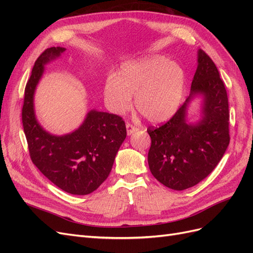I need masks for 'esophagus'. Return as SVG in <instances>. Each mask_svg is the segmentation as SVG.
<instances>
[{
    "label": "esophagus",
    "mask_w": 253,
    "mask_h": 253,
    "mask_svg": "<svg viewBox=\"0 0 253 253\" xmlns=\"http://www.w3.org/2000/svg\"><path fill=\"white\" fill-rule=\"evenodd\" d=\"M126 132H127V135H132V134H134L135 132H137L138 131V127L137 126H133V125H131V124H126Z\"/></svg>",
    "instance_id": "34e87169"
}]
</instances>
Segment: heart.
Returning a JSON list of instances; mask_svg holds the SVG:
<instances>
[{"instance_id":"1","label":"heart","mask_w":253,"mask_h":253,"mask_svg":"<svg viewBox=\"0 0 253 253\" xmlns=\"http://www.w3.org/2000/svg\"><path fill=\"white\" fill-rule=\"evenodd\" d=\"M187 75L182 66L164 56H151L125 63L116 77L104 83L103 94L109 110L117 115L135 106L155 124L169 120L177 112L185 93Z\"/></svg>"}]
</instances>
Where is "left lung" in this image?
Instances as JSON below:
<instances>
[{
    "label": "left lung",
    "instance_id": "left-lung-1",
    "mask_svg": "<svg viewBox=\"0 0 253 253\" xmlns=\"http://www.w3.org/2000/svg\"><path fill=\"white\" fill-rule=\"evenodd\" d=\"M196 97L201 99L200 118L189 122L187 111ZM148 133L150 171L173 190L197 185L224 156L230 141L228 96L217 67L204 50L197 51V68L185 103L167 124L149 127Z\"/></svg>",
    "mask_w": 253,
    "mask_h": 253
}]
</instances>
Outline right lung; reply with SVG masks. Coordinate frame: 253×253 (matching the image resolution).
Wrapping results in <instances>:
<instances>
[{
    "mask_svg": "<svg viewBox=\"0 0 253 253\" xmlns=\"http://www.w3.org/2000/svg\"><path fill=\"white\" fill-rule=\"evenodd\" d=\"M64 51V47H50L37 59L25 87L22 124L30 158L41 173L67 193L86 195L108 178L126 128L121 117L97 110H90L81 126L68 134L53 135L40 125L35 112L36 88L45 65Z\"/></svg>",
    "mask_w": 253,
    "mask_h": 253,
    "instance_id": "obj_1",
    "label": "right lung"
}]
</instances>
